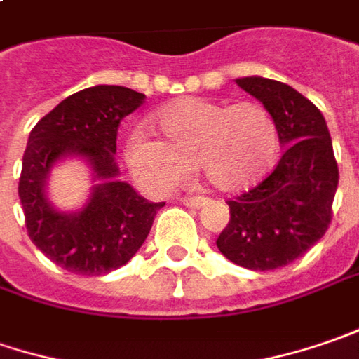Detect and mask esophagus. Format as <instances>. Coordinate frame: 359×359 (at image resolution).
Instances as JSON below:
<instances>
[{"label": "esophagus", "instance_id": "esophagus-1", "mask_svg": "<svg viewBox=\"0 0 359 359\" xmlns=\"http://www.w3.org/2000/svg\"><path fill=\"white\" fill-rule=\"evenodd\" d=\"M180 201H182V205H187V207H191V209H198V207H203V205L207 203L205 196H182Z\"/></svg>", "mask_w": 359, "mask_h": 359}]
</instances>
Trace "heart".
Segmentation results:
<instances>
[{
	"label": "heart",
	"instance_id": "1",
	"mask_svg": "<svg viewBox=\"0 0 359 359\" xmlns=\"http://www.w3.org/2000/svg\"><path fill=\"white\" fill-rule=\"evenodd\" d=\"M150 128L158 140L136 134L124 158L152 191H172L196 164L215 191L243 193L263 180L279 152L277 122L257 102L182 98L158 110Z\"/></svg>",
	"mask_w": 359,
	"mask_h": 359
}]
</instances>
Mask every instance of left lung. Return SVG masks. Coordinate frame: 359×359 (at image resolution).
I'll use <instances>...</instances> for the list:
<instances>
[{"label": "left lung", "instance_id": "8db88e82", "mask_svg": "<svg viewBox=\"0 0 359 359\" xmlns=\"http://www.w3.org/2000/svg\"><path fill=\"white\" fill-rule=\"evenodd\" d=\"M237 84L271 112L285 150L257 187L226 201L231 219L217 247L245 269L271 271L325 235L339 170L325 118L313 102L269 78H239Z\"/></svg>", "mask_w": 359, "mask_h": 359}]
</instances>
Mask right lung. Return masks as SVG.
I'll list each match as a JSON object with an SVG mask.
<instances>
[{
    "instance_id": "right-lung-1",
    "label": "right lung",
    "mask_w": 359,
    "mask_h": 359,
    "mask_svg": "<svg viewBox=\"0 0 359 359\" xmlns=\"http://www.w3.org/2000/svg\"><path fill=\"white\" fill-rule=\"evenodd\" d=\"M144 102L124 86H94L62 100L29 133L20 177L29 239L48 259L76 275H104L126 265L149 237L156 210L128 182L116 180L120 120ZM66 154L86 156L101 184L82 211L66 215L49 207L43 182Z\"/></svg>"
}]
</instances>
